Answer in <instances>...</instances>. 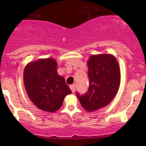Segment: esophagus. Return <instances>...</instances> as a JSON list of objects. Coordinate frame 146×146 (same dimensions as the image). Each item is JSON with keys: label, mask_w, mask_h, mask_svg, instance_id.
Returning a JSON list of instances; mask_svg holds the SVG:
<instances>
[{"label": "esophagus", "mask_w": 146, "mask_h": 146, "mask_svg": "<svg viewBox=\"0 0 146 146\" xmlns=\"http://www.w3.org/2000/svg\"><path fill=\"white\" fill-rule=\"evenodd\" d=\"M70 88H71L73 93H75V88H76V85H75V84H71V86H70Z\"/></svg>", "instance_id": "obj_1"}]
</instances>
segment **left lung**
<instances>
[{"label":"left lung","mask_w":146,"mask_h":146,"mask_svg":"<svg viewBox=\"0 0 146 146\" xmlns=\"http://www.w3.org/2000/svg\"><path fill=\"white\" fill-rule=\"evenodd\" d=\"M89 87L86 93L76 92L82 106L95 111L110 103L120 84V69L116 58L111 55H94L88 61Z\"/></svg>","instance_id":"left-lung-1"}]
</instances>
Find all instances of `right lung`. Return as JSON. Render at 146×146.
<instances>
[{
	"mask_svg": "<svg viewBox=\"0 0 146 146\" xmlns=\"http://www.w3.org/2000/svg\"><path fill=\"white\" fill-rule=\"evenodd\" d=\"M23 78L30 100L44 111L53 113L60 109L65 97L72 93L64 78L57 73V62L52 58L28 64Z\"/></svg>",
	"mask_w": 146,
	"mask_h": 146,
	"instance_id": "add662e5",
	"label": "right lung"
}]
</instances>
